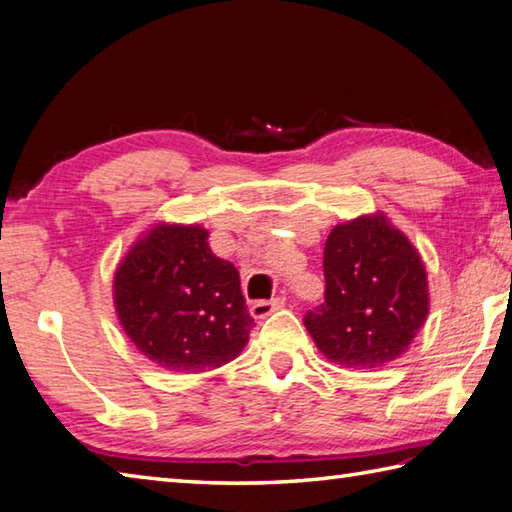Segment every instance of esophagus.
<instances>
[{
	"mask_svg": "<svg viewBox=\"0 0 512 512\" xmlns=\"http://www.w3.org/2000/svg\"><path fill=\"white\" fill-rule=\"evenodd\" d=\"M286 304V297H275V299H264V302H255L250 306V315L255 319H266L268 315H273L275 310H279Z\"/></svg>",
	"mask_w": 512,
	"mask_h": 512,
	"instance_id": "34e87169",
	"label": "esophagus"
}]
</instances>
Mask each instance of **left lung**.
<instances>
[{
  "instance_id": "left-lung-1",
  "label": "left lung",
  "mask_w": 512,
  "mask_h": 512,
  "mask_svg": "<svg viewBox=\"0 0 512 512\" xmlns=\"http://www.w3.org/2000/svg\"><path fill=\"white\" fill-rule=\"evenodd\" d=\"M324 277V304L304 324L326 359L375 370L406 353L428 315L426 266L384 213L330 230Z\"/></svg>"
}]
</instances>
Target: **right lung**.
<instances>
[{
	"label": "right lung",
	"instance_id": "add662e5",
	"mask_svg": "<svg viewBox=\"0 0 512 512\" xmlns=\"http://www.w3.org/2000/svg\"><path fill=\"white\" fill-rule=\"evenodd\" d=\"M113 299L130 342L170 373L228 364L255 326L237 268L197 224H157L139 237L115 270Z\"/></svg>",
	"mask_w": 512,
	"mask_h": 512
}]
</instances>
